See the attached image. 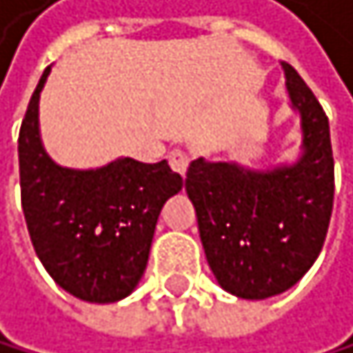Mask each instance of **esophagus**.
Segmentation results:
<instances>
[{
    "label": "esophagus",
    "instance_id": "1",
    "mask_svg": "<svg viewBox=\"0 0 353 353\" xmlns=\"http://www.w3.org/2000/svg\"><path fill=\"white\" fill-rule=\"evenodd\" d=\"M188 163H190V157H188L184 150H173V152L169 154V165H171V169H173L175 173L184 175L186 169H188Z\"/></svg>",
    "mask_w": 353,
    "mask_h": 353
}]
</instances>
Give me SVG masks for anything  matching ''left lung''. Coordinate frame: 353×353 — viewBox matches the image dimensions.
<instances>
[{
	"instance_id": "left-lung-1",
	"label": "left lung",
	"mask_w": 353,
	"mask_h": 353,
	"mask_svg": "<svg viewBox=\"0 0 353 353\" xmlns=\"http://www.w3.org/2000/svg\"><path fill=\"white\" fill-rule=\"evenodd\" d=\"M281 70L301 116V157L269 169L199 157L186 173L210 269L226 292L248 301L294 286L316 263L332 214L328 118L294 67L281 61Z\"/></svg>"
}]
</instances>
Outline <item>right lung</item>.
Masks as SVG:
<instances>
[{
  "mask_svg": "<svg viewBox=\"0 0 353 353\" xmlns=\"http://www.w3.org/2000/svg\"><path fill=\"white\" fill-rule=\"evenodd\" d=\"M39 78L19 135L21 201L37 259L59 286L88 303L129 296L145 271L161 210L184 186L167 161L120 157L97 169L57 165L39 135Z\"/></svg>",
  "mask_w": 353,
  "mask_h": 353,
  "instance_id": "add662e5",
  "label": "right lung"
}]
</instances>
